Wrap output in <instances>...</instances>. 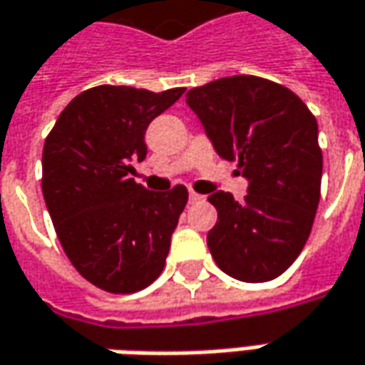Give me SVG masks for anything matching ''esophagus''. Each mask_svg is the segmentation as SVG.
I'll use <instances>...</instances> for the list:
<instances>
[{"label":"esophagus","instance_id":"1","mask_svg":"<svg viewBox=\"0 0 365 365\" xmlns=\"http://www.w3.org/2000/svg\"><path fill=\"white\" fill-rule=\"evenodd\" d=\"M202 200H203L202 193H197V192H193V190H190V203H197V202H202Z\"/></svg>","mask_w":365,"mask_h":365}]
</instances>
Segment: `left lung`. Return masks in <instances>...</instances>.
Instances as JSON below:
<instances>
[{"mask_svg": "<svg viewBox=\"0 0 365 365\" xmlns=\"http://www.w3.org/2000/svg\"><path fill=\"white\" fill-rule=\"evenodd\" d=\"M185 101L215 151L250 182L242 202L230 192L207 197L217 210L212 257L240 282L276 279L304 250L318 212V121L292 89L257 76L215 79L190 89Z\"/></svg>", "mask_w": 365, "mask_h": 365, "instance_id": "left-lung-1", "label": "left lung"}]
</instances>
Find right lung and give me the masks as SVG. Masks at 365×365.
<instances>
[{
    "label": "right lung",
    "mask_w": 365,
    "mask_h": 365,
    "mask_svg": "<svg viewBox=\"0 0 365 365\" xmlns=\"http://www.w3.org/2000/svg\"><path fill=\"white\" fill-rule=\"evenodd\" d=\"M98 86L59 113L41 155V190L71 266L103 292L133 294L155 282L187 203L185 185L150 192L130 173L143 162L145 130L182 98Z\"/></svg>",
    "instance_id": "right-lung-1"
}]
</instances>
